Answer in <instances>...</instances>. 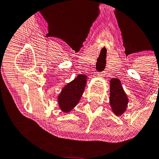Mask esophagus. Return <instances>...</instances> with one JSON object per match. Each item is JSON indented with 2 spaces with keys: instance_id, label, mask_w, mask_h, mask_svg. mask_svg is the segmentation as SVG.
<instances>
[{
  "instance_id": "esophagus-1",
  "label": "esophagus",
  "mask_w": 159,
  "mask_h": 159,
  "mask_svg": "<svg viewBox=\"0 0 159 159\" xmlns=\"http://www.w3.org/2000/svg\"><path fill=\"white\" fill-rule=\"evenodd\" d=\"M100 75V76H101V77H102V76H103V73H102V74H100V75Z\"/></svg>"
}]
</instances>
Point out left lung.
Wrapping results in <instances>:
<instances>
[{
	"label": "left lung",
	"instance_id": "8db88e82",
	"mask_svg": "<svg viewBox=\"0 0 159 159\" xmlns=\"http://www.w3.org/2000/svg\"><path fill=\"white\" fill-rule=\"evenodd\" d=\"M109 95V103L112 111L115 115L120 116L126 111L129 99L119 80H110Z\"/></svg>",
	"mask_w": 159,
	"mask_h": 159
}]
</instances>
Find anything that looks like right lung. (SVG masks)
<instances>
[{
  "instance_id": "add662e5",
  "label": "right lung",
  "mask_w": 159,
  "mask_h": 159,
  "mask_svg": "<svg viewBox=\"0 0 159 159\" xmlns=\"http://www.w3.org/2000/svg\"><path fill=\"white\" fill-rule=\"evenodd\" d=\"M87 78V75L80 74L62 88L57 97V103L64 113L70 112L78 105L84 91Z\"/></svg>"
}]
</instances>
